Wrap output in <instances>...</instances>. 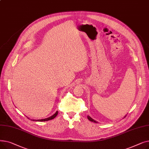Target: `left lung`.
<instances>
[{
  "instance_id": "left-lung-1",
  "label": "left lung",
  "mask_w": 149,
  "mask_h": 149,
  "mask_svg": "<svg viewBox=\"0 0 149 149\" xmlns=\"http://www.w3.org/2000/svg\"><path fill=\"white\" fill-rule=\"evenodd\" d=\"M125 116H124V117H125ZM88 120H89V121H92V122L95 123H98V122H97V121H95V120H94L93 119H92V118H91V117L90 116H89V115H88Z\"/></svg>"
}]
</instances>
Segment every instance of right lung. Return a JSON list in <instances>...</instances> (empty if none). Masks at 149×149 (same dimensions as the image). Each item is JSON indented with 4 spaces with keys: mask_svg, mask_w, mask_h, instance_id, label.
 Returning a JSON list of instances; mask_svg holds the SVG:
<instances>
[{
    "mask_svg": "<svg viewBox=\"0 0 149 149\" xmlns=\"http://www.w3.org/2000/svg\"><path fill=\"white\" fill-rule=\"evenodd\" d=\"M57 114H58V112L57 111L53 115L51 116L50 117H48V118H45V119H41V120H33V119H31V120L30 119V120L31 121H49V120L54 119V118H56V116L57 115ZM28 118L29 119L28 117Z\"/></svg>",
    "mask_w": 149,
    "mask_h": 149,
    "instance_id": "add662e5",
    "label": "right lung"
}]
</instances>
